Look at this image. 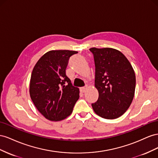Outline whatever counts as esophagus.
Listing matches in <instances>:
<instances>
[{
	"label": "esophagus",
	"instance_id": "esophagus-1",
	"mask_svg": "<svg viewBox=\"0 0 158 158\" xmlns=\"http://www.w3.org/2000/svg\"><path fill=\"white\" fill-rule=\"evenodd\" d=\"M87 88V86H85V87H81L80 88V91L81 93H85V91H86V89Z\"/></svg>",
	"mask_w": 158,
	"mask_h": 158
}]
</instances>
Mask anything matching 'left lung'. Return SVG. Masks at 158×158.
I'll return each instance as SVG.
<instances>
[{
    "label": "left lung",
    "mask_w": 158,
    "mask_h": 158,
    "mask_svg": "<svg viewBox=\"0 0 158 158\" xmlns=\"http://www.w3.org/2000/svg\"><path fill=\"white\" fill-rule=\"evenodd\" d=\"M95 65L94 85L98 100L91 105L102 118L114 119L127 110L133 100L136 76L127 58L118 50L106 48L89 49Z\"/></svg>",
    "instance_id": "obj_1"
}]
</instances>
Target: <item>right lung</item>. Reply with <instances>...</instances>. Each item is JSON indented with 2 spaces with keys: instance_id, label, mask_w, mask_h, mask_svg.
<instances>
[{
  "instance_id": "1",
  "label": "right lung",
  "mask_w": 158,
  "mask_h": 158,
  "mask_svg": "<svg viewBox=\"0 0 158 158\" xmlns=\"http://www.w3.org/2000/svg\"><path fill=\"white\" fill-rule=\"evenodd\" d=\"M77 52L52 50L45 53L31 73L30 94L45 118L60 121L69 116L79 98V90L66 75L71 56Z\"/></svg>"
}]
</instances>
